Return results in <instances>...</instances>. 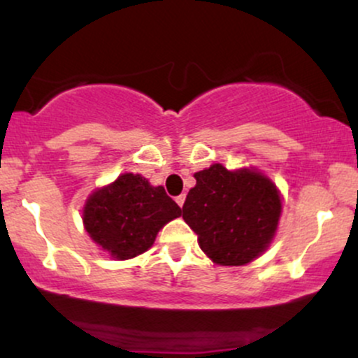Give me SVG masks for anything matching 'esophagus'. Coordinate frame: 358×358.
Returning <instances> with one entry per match:
<instances>
[{
  "mask_svg": "<svg viewBox=\"0 0 358 358\" xmlns=\"http://www.w3.org/2000/svg\"><path fill=\"white\" fill-rule=\"evenodd\" d=\"M176 203H178L180 205V207H183V203H185V193H182V195H178V196H176Z\"/></svg>",
  "mask_w": 358,
  "mask_h": 358,
  "instance_id": "esophagus-1",
  "label": "esophagus"
}]
</instances>
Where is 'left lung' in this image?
<instances>
[{
  "instance_id": "8db88e82",
  "label": "left lung",
  "mask_w": 358,
  "mask_h": 358,
  "mask_svg": "<svg viewBox=\"0 0 358 358\" xmlns=\"http://www.w3.org/2000/svg\"><path fill=\"white\" fill-rule=\"evenodd\" d=\"M195 180L182 212L200 249L220 266H244L261 256L281 215L276 185L257 170L229 171L220 163Z\"/></svg>"
}]
</instances>
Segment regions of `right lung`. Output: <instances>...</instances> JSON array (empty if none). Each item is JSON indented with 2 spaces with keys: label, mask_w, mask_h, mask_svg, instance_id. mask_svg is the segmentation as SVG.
I'll list each match as a JSON object with an SVG mask.
<instances>
[{
  "label": "right lung",
  "mask_w": 358,
  "mask_h": 358,
  "mask_svg": "<svg viewBox=\"0 0 358 358\" xmlns=\"http://www.w3.org/2000/svg\"><path fill=\"white\" fill-rule=\"evenodd\" d=\"M182 208L141 175L124 173L99 188L84 205V227L96 244L113 257L131 259L153 245L156 234Z\"/></svg>",
  "instance_id": "obj_1"
}]
</instances>
